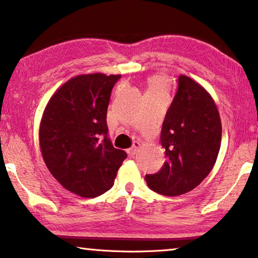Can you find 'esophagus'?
I'll return each mask as SVG.
<instances>
[{
  "label": "esophagus",
  "mask_w": 258,
  "mask_h": 258,
  "mask_svg": "<svg viewBox=\"0 0 258 258\" xmlns=\"http://www.w3.org/2000/svg\"><path fill=\"white\" fill-rule=\"evenodd\" d=\"M139 147H140L139 141H134L133 145H132V147H130L128 150H127V154L130 155V157H133V155L138 152V148H139Z\"/></svg>",
  "instance_id": "1"
}]
</instances>
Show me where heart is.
<instances>
[{
	"instance_id": "b5f03b06",
	"label": "heart",
	"mask_w": 258,
	"mask_h": 258,
	"mask_svg": "<svg viewBox=\"0 0 258 258\" xmlns=\"http://www.w3.org/2000/svg\"><path fill=\"white\" fill-rule=\"evenodd\" d=\"M170 86V79L166 75L158 74L147 79L146 96L152 94H167Z\"/></svg>"
}]
</instances>
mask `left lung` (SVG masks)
<instances>
[{"label": "left lung", "instance_id": "1", "mask_svg": "<svg viewBox=\"0 0 258 258\" xmlns=\"http://www.w3.org/2000/svg\"><path fill=\"white\" fill-rule=\"evenodd\" d=\"M221 137V119L212 96L181 75L160 136L167 161L158 173L145 176L148 187L166 197L194 189L215 165Z\"/></svg>", "mask_w": 258, "mask_h": 258}]
</instances>
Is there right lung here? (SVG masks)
<instances>
[{"mask_svg": "<svg viewBox=\"0 0 258 258\" xmlns=\"http://www.w3.org/2000/svg\"><path fill=\"white\" fill-rule=\"evenodd\" d=\"M120 75L71 78L50 98L39 125L43 160L71 193L96 198L111 189L127 154L107 137V106Z\"/></svg>", "mask_w": 258, "mask_h": 258, "instance_id": "right-lung-1", "label": "right lung"}]
</instances>
